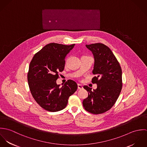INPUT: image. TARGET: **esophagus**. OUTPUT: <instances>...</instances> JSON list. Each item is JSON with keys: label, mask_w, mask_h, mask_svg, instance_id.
<instances>
[{"label": "esophagus", "mask_w": 147, "mask_h": 147, "mask_svg": "<svg viewBox=\"0 0 147 147\" xmlns=\"http://www.w3.org/2000/svg\"><path fill=\"white\" fill-rule=\"evenodd\" d=\"M83 86L82 85H80V84H78V88L79 89H83Z\"/></svg>", "instance_id": "1"}]
</instances>
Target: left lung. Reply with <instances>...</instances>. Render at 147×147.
Masks as SVG:
<instances>
[{"label":"left lung","instance_id":"1","mask_svg":"<svg viewBox=\"0 0 147 147\" xmlns=\"http://www.w3.org/2000/svg\"><path fill=\"white\" fill-rule=\"evenodd\" d=\"M94 58L93 74L96 75L92 83L97 84L96 89L84 86L88 96L83 105L85 110L100 114L110 110L117 101L122 88V73L121 65L111 50L101 43L86 45Z\"/></svg>","mask_w":147,"mask_h":147}]
</instances>
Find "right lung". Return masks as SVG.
Masks as SVG:
<instances>
[{
  "instance_id": "obj_1",
  "label": "right lung",
  "mask_w": 147,
  "mask_h": 147,
  "mask_svg": "<svg viewBox=\"0 0 147 147\" xmlns=\"http://www.w3.org/2000/svg\"><path fill=\"white\" fill-rule=\"evenodd\" d=\"M74 46L49 43L34 54L30 63L28 82L31 94L37 103L47 111L63 110L69 96L78 89V85L72 80H68L61 88L56 83L59 72L64 68L65 57Z\"/></svg>"
}]
</instances>
